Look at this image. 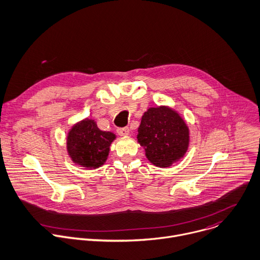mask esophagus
<instances>
[{
    "mask_svg": "<svg viewBox=\"0 0 260 260\" xmlns=\"http://www.w3.org/2000/svg\"><path fill=\"white\" fill-rule=\"evenodd\" d=\"M117 132H118V134H119V135H121V136H126V135H128V134L130 133V129H129V127L118 128Z\"/></svg>",
    "mask_w": 260,
    "mask_h": 260,
    "instance_id": "34e87169",
    "label": "esophagus"
}]
</instances>
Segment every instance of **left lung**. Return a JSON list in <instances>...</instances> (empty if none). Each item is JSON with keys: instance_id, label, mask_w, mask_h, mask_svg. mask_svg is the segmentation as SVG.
<instances>
[{"instance_id": "left-lung-1", "label": "left lung", "mask_w": 260, "mask_h": 260, "mask_svg": "<svg viewBox=\"0 0 260 260\" xmlns=\"http://www.w3.org/2000/svg\"><path fill=\"white\" fill-rule=\"evenodd\" d=\"M146 158L158 167H169L179 160L188 146V128L173 110L150 108L142 116L137 135Z\"/></svg>"}]
</instances>
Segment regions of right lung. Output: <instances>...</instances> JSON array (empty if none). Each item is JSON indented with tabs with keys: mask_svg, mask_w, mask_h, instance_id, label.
Listing matches in <instances>:
<instances>
[{
	"mask_svg": "<svg viewBox=\"0 0 260 260\" xmlns=\"http://www.w3.org/2000/svg\"><path fill=\"white\" fill-rule=\"evenodd\" d=\"M115 138L112 132L101 131L94 120L86 119L70 131L68 151L75 163L87 168H98L108 159L110 145Z\"/></svg>",
	"mask_w": 260,
	"mask_h": 260,
	"instance_id": "add662e5",
	"label": "right lung"
}]
</instances>
